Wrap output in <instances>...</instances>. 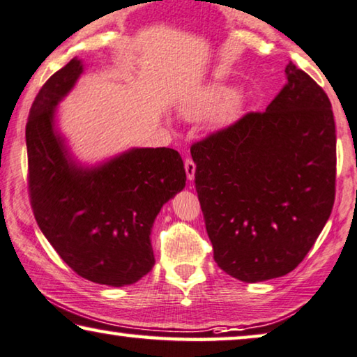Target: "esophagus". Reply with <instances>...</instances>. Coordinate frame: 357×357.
Listing matches in <instances>:
<instances>
[{
  "instance_id": "1",
  "label": "esophagus",
  "mask_w": 357,
  "mask_h": 357,
  "mask_svg": "<svg viewBox=\"0 0 357 357\" xmlns=\"http://www.w3.org/2000/svg\"><path fill=\"white\" fill-rule=\"evenodd\" d=\"M185 172H187V178L190 180V182H193L196 166H195V162L191 161V159H185Z\"/></svg>"
}]
</instances>
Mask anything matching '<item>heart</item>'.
<instances>
[{
  "label": "heart",
  "mask_w": 357,
  "mask_h": 357,
  "mask_svg": "<svg viewBox=\"0 0 357 357\" xmlns=\"http://www.w3.org/2000/svg\"><path fill=\"white\" fill-rule=\"evenodd\" d=\"M234 86L222 84H208L199 86L198 90L190 93L178 102V112L187 119H199L219 107L225 106L227 102L234 101L236 98Z\"/></svg>",
  "instance_id": "b5f03b06"
}]
</instances>
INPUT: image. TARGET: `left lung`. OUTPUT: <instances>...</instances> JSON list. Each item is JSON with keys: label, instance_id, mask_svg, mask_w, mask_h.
<instances>
[{"label": "left lung", "instance_id": "8db88e82", "mask_svg": "<svg viewBox=\"0 0 357 357\" xmlns=\"http://www.w3.org/2000/svg\"><path fill=\"white\" fill-rule=\"evenodd\" d=\"M266 112L191 146L214 261L246 283L291 272L335 201L337 135L325 91L293 63Z\"/></svg>", "mask_w": 357, "mask_h": 357}]
</instances>
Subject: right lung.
<instances>
[{
	"label": "right lung",
	"instance_id": "obj_1",
	"mask_svg": "<svg viewBox=\"0 0 357 357\" xmlns=\"http://www.w3.org/2000/svg\"><path fill=\"white\" fill-rule=\"evenodd\" d=\"M84 74L70 59L35 98L25 127L30 203L40 230L75 273L107 287L140 280L154 266L151 229L185 188L183 161L170 148H130L86 166L56 126L58 106Z\"/></svg>",
	"mask_w": 357,
	"mask_h": 357
}]
</instances>
